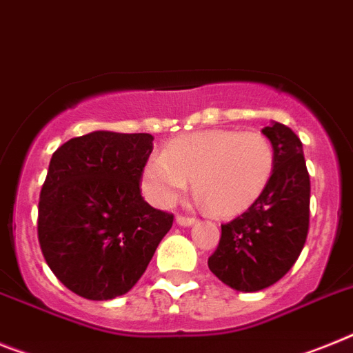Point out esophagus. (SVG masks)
I'll use <instances>...</instances> for the list:
<instances>
[{"label":"esophagus","instance_id":"esophagus-1","mask_svg":"<svg viewBox=\"0 0 353 353\" xmlns=\"http://www.w3.org/2000/svg\"><path fill=\"white\" fill-rule=\"evenodd\" d=\"M196 223V219L194 218H188V216H176V225H180V227H191V225H194Z\"/></svg>","mask_w":353,"mask_h":353}]
</instances>
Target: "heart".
<instances>
[{
  "instance_id": "1",
  "label": "heart",
  "mask_w": 353,
  "mask_h": 353,
  "mask_svg": "<svg viewBox=\"0 0 353 353\" xmlns=\"http://www.w3.org/2000/svg\"><path fill=\"white\" fill-rule=\"evenodd\" d=\"M275 152L261 132L214 128L180 135L152 157L143 170L144 196L157 207H171L192 189L210 212L230 218L245 212L270 183Z\"/></svg>"
}]
</instances>
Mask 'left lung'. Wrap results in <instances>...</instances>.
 Wrapping results in <instances>:
<instances>
[{
    "label": "left lung",
    "mask_w": 353,
    "mask_h": 353,
    "mask_svg": "<svg viewBox=\"0 0 353 353\" xmlns=\"http://www.w3.org/2000/svg\"><path fill=\"white\" fill-rule=\"evenodd\" d=\"M263 134L275 152L270 183L246 212L221 225L209 270L236 291L255 293L279 282L302 254L309 232L311 180L302 141L273 121Z\"/></svg>",
    "instance_id": "obj_1"
}]
</instances>
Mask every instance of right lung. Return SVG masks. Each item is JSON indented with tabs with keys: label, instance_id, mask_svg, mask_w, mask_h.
I'll use <instances>...</instances> for the list:
<instances>
[{
	"label": "right lung",
	"instance_id": "add662e5",
	"mask_svg": "<svg viewBox=\"0 0 353 353\" xmlns=\"http://www.w3.org/2000/svg\"><path fill=\"white\" fill-rule=\"evenodd\" d=\"M153 135L98 130L53 153L39 200L42 255L87 300H112L143 276L173 214L148 205L141 176Z\"/></svg>",
	"mask_w": 353,
	"mask_h": 353
}]
</instances>
